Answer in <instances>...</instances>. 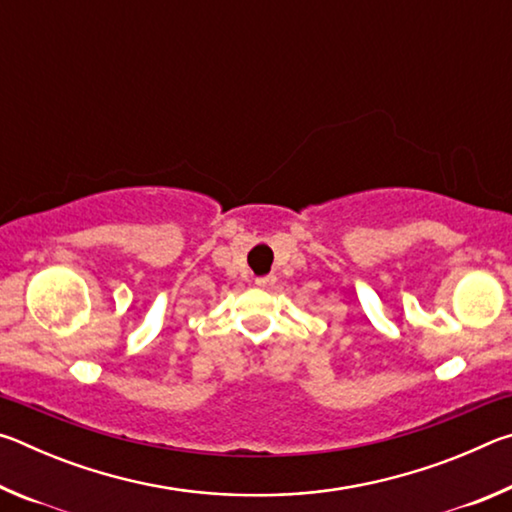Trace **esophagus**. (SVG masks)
I'll return each mask as SVG.
<instances>
[{"mask_svg": "<svg viewBox=\"0 0 512 512\" xmlns=\"http://www.w3.org/2000/svg\"><path fill=\"white\" fill-rule=\"evenodd\" d=\"M275 282H277L275 275H264V277H257V280H255L259 289H273Z\"/></svg>", "mask_w": 512, "mask_h": 512, "instance_id": "esophagus-1", "label": "esophagus"}]
</instances>
